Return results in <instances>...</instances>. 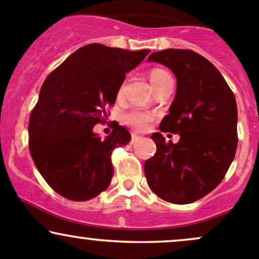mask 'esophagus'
<instances>
[{
	"instance_id": "34e87169",
	"label": "esophagus",
	"mask_w": 259,
	"mask_h": 259,
	"mask_svg": "<svg viewBox=\"0 0 259 259\" xmlns=\"http://www.w3.org/2000/svg\"><path fill=\"white\" fill-rule=\"evenodd\" d=\"M140 139V137L139 135H137V134H132V144H134L135 142H138V140Z\"/></svg>"
}]
</instances>
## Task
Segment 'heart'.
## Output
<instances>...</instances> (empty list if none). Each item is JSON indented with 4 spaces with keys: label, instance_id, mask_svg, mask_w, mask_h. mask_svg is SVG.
Wrapping results in <instances>:
<instances>
[{
    "label": "heart",
    "instance_id": "b5f03b06",
    "mask_svg": "<svg viewBox=\"0 0 259 259\" xmlns=\"http://www.w3.org/2000/svg\"><path fill=\"white\" fill-rule=\"evenodd\" d=\"M149 79H150L153 88L155 89L163 82H165L166 80H170L171 76L164 69H153L150 71V74H149ZM151 120H153V115L140 110L130 111L129 114L125 115V122L138 130L146 129L149 126V124H150Z\"/></svg>",
    "mask_w": 259,
    "mask_h": 259
}]
</instances>
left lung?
Listing matches in <instances>:
<instances>
[{
	"label": "left lung",
	"instance_id": "1",
	"mask_svg": "<svg viewBox=\"0 0 259 259\" xmlns=\"http://www.w3.org/2000/svg\"><path fill=\"white\" fill-rule=\"evenodd\" d=\"M177 77V93L160 132L178 134L166 142L161 133L151 139L156 153L145 161L150 189L174 204H189L222 182L236 155L237 103L228 83L205 57L190 50L166 49L151 54Z\"/></svg>",
	"mask_w": 259,
	"mask_h": 259
}]
</instances>
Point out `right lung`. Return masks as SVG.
I'll return each mask as SVG.
<instances>
[{"label":"right lung","instance_id":"obj_1","mask_svg":"<svg viewBox=\"0 0 259 259\" xmlns=\"http://www.w3.org/2000/svg\"><path fill=\"white\" fill-rule=\"evenodd\" d=\"M150 50L90 44L70 55L46 77L28 122V148L46 183L70 200L95 198L110 184L111 153L129 144L119 124L101 139L94 126L106 116L125 80Z\"/></svg>","mask_w":259,"mask_h":259}]
</instances>
